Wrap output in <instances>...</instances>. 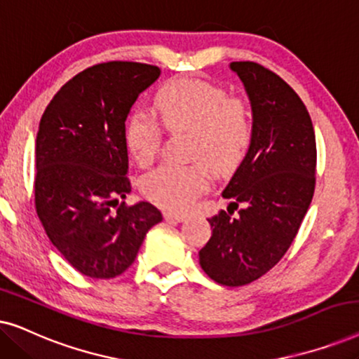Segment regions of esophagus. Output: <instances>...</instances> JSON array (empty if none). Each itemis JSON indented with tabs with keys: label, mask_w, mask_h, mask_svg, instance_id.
I'll return each instance as SVG.
<instances>
[{
	"label": "esophagus",
	"mask_w": 359,
	"mask_h": 359,
	"mask_svg": "<svg viewBox=\"0 0 359 359\" xmlns=\"http://www.w3.org/2000/svg\"><path fill=\"white\" fill-rule=\"evenodd\" d=\"M188 219L186 214H175V212H165V220H175V222H184Z\"/></svg>",
	"instance_id": "34e87169"
}]
</instances>
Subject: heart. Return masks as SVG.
Here are the masks:
<instances>
[{"label": "heart", "instance_id": "obj_1", "mask_svg": "<svg viewBox=\"0 0 359 359\" xmlns=\"http://www.w3.org/2000/svg\"><path fill=\"white\" fill-rule=\"evenodd\" d=\"M155 109L170 129H193L191 154L203 156L217 170L238 165L253 137L252 111L242 97H229L227 90L196 78H178L155 95ZM124 142L140 166L150 165L158 154L161 127L144 111L127 117ZM209 168L193 165H161L142 181L150 201L171 210H184L208 188Z\"/></svg>", "mask_w": 359, "mask_h": 359}]
</instances>
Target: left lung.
<instances>
[{
  "instance_id": "1",
  "label": "left lung",
  "mask_w": 359,
  "mask_h": 359,
  "mask_svg": "<svg viewBox=\"0 0 359 359\" xmlns=\"http://www.w3.org/2000/svg\"><path fill=\"white\" fill-rule=\"evenodd\" d=\"M253 112L250 149L222 198L237 217L220 210L199 252L205 274L224 286H243L268 273L296 238L316 188V134L297 93L255 62H232ZM230 210V209H227Z\"/></svg>"
}]
</instances>
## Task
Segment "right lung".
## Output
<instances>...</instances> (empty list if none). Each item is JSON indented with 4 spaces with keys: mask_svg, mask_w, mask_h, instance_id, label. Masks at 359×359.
<instances>
[{
    "mask_svg": "<svg viewBox=\"0 0 359 359\" xmlns=\"http://www.w3.org/2000/svg\"><path fill=\"white\" fill-rule=\"evenodd\" d=\"M160 68L135 62L90 67L63 85L36 137V209L62 257L95 279L134 263L149 230L163 220L154 204L119 203L130 193L126 119Z\"/></svg>",
    "mask_w": 359,
    "mask_h": 359,
    "instance_id": "1",
    "label": "right lung"
}]
</instances>
